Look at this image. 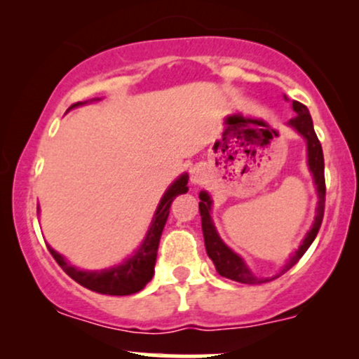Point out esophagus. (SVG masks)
Here are the masks:
<instances>
[{
  "mask_svg": "<svg viewBox=\"0 0 359 359\" xmlns=\"http://www.w3.org/2000/svg\"><path fill=\"white\" fill-rule=\"evenodd\" d=\"M191 180H192V184H203L204 180H205V170H204V167H201V165H196L191 170Z\"/></svg>",
  "mask_w": 359,
  "mask_h": 359,
  "instance_id": "obj_1",
  "label": "esophagus"
}]
</instances>
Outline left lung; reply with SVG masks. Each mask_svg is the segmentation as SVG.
<instances>
[{"instance_id":"8db88e82","label":"left lung","mask_w":359,"mask_h":359,"mask_svg":"<svg viewBox=\"0 0 359 359\" xmlns=\"http://www.w3.org/2000/svg\"><path fill=\"white\" fill-rule=\"evenodd\" d=\"M294 106L295 114L294 118L288 121V125L294 126L295 130L302 135L304 138L307 140V150H309V167H311V172L314 174V180L317 185V194H319V204H317V216L314 224H312V229L307 233L306 240L302 241L300 248L295 251L294 257L290 258V262L287 263L285 269L282 270V273H285L287 270H290L295 263L299 262L300 258L304 257V253L309 250V246L312 245L314 238L319 233L320 224H323L324 217V205H325V179H324V155H323V147H320L319 138H317L314 125H312V118L309 114V109L302 102L294 101L292 102ZM199 211H201V221H203V233H204V243H205V251H208V257L212 259L214 266H216L217 273L221 277H226L229 280H234V282L240 283H265L269 282V278H257L251 271L246 269V265L243 263V259L234 255L224 243L221 241V238L217 236L216 229H214L212 221H211V199L205 192L199 194ZM280 273V275H282ZM273 280V278H271Z\"/></svg>"}]
</instances>
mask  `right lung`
Masks as SVG:
<instances>
[{"label": "right lung", "instance_id": "1", "mask_svg": "<svg viewBox=\"0 0 359 359\" xmlns=\"http://www.w3.org/2000/svg\"><path fill=\"white\" fill-rule=\"evenodd\" d=\"M77 104H79V102H77ZM77 104H72V108ZM185 192H187V175H182L170 185V189H168L165 196H163L143 245L140 246L137 253L131 258H128L123 265H118L114 266V269L102 271H82L69 265V263L65 262L57 251H53L50 246H48V251H50L52 257L55 258V262L59 263L60 269L64 270L69 277L76 280L79 285L89 288V290L106 295L137 294V292L142 290V288L150 282L151 277H154L156 251H158V243L160 236H162L163 226H165L168 212H170V205L174 203L177 196Z\"/></svg>", "mask_w": 359, "mask_h": 359}]
</instances>
